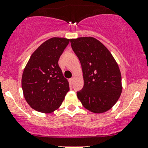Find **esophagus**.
<instances>
[{
  "instance_id": "1",
  "label": "esophagus",
  "mask_w": 148,
  "mask_h": 148,
  "mask_svg": "<svg viewBox=\"0 0 148 148\" xmlns=\"http://www.w3.org/2000/svg\"><path fill=\"white\" fill-rule=\"evenodd\" d=\"M74 77H72V78L70 79V81H71V82H72V83H73V82H74Z\"/></svg>"
}]
</instances>
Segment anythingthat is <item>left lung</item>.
<instances>
[{
  "instance_id": "left-lung-1",
  "label": "left lung",
  "mask_w": 148,
  "mask_h": 148,
  "mask_svg": "<svg viewBox=\"0 0 148 148\" xmlns=\"http://www.w3.org/2000/svg\"><path fill=\"white\" fill-rule=\"evenodd\" d=\"M73 51L80 61L84 86L77 96L85 109L94 113L108 111L122 92L118 63L101 42L93 37L71 39Z\"/></svg>"
}]
</instances>
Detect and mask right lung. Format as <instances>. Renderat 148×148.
<instances>
[{"instance_id": "right-lung-1", "label": "right lung", "mask_w": 148, "mask_h": 148, "mask_svg": "<svg viewBox=\"0 0 148 148\" xmlns=\"http://www.w3.org/2000/svg\"><path fill=\"white\" fill-rule=\"evenodd\" d=\"M65 38H49L31 55L22 77L23 94L30 107L50 113L58 109L69 90L58 60L69 43Z\"/></svg>"}]
</instances>
